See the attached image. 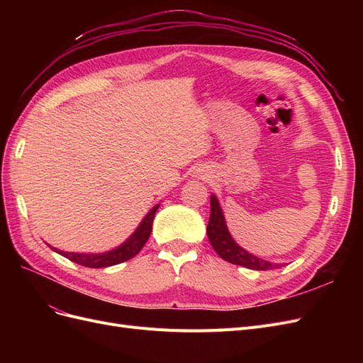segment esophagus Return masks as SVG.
<instances>
[{
	"mask_svg": "<svg viewBox=\"0 0 363 363\" xmlns=\"http://www.w3.org/2000/svg\"><path fill=\"white\" fill-rule=\"evenodd\" d=\"M201 177H203V175H201ZM203 179H204V177H203Z\"/></svg>",
	"mask_w": 363,
	"mask_h": 363,
	"instance_id": "obj_1",
	"label": "esophagus"
}]
</instances>
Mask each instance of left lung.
I'll return each mask as SVG.
<instances>
[{"label": "left lung", "instance_id": "8db88e82", "mask_svg": "<svg viewBox=\"0 0 363 363\" xmlns=\"http://www.w3.org/2000/svg\"><path fill=\"white\" fill-rule=\"evenodd\" d=\"M207 238L211 240L213 250L218 252V256L233 263V265L245 267L248 269L256 271L280 268L279 263H271L268 260L256 257L255 255H251V252L245 251L242 247H239L235 242V239L227 228L223 208L219 206V201L215 195H211V218H208L207 224Z\"/></svg>", "mask_w": 363, "mask_h": 363}]
</instances>
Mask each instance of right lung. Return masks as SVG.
Wrapping results in <instances>:
<instances>
[{"mask_svg":"<svg viewBox=\"0 0 363 363\" xmlns=\"http://www.w3.org/2000/svg\"><path fill=\"white\" fill-rule=\"evenodd\" d=\"M159 208V204H156L151 211L145 215V218L142 219V223L138 225L136 232L131 235L124 244H121L115 250H111L107 252H100V255H83V252H68V251H62L51 247L59 255L63 257L69 259L71 262L79 263V265L87 267V268H106V267H112L118 265V263H123L125 260H130L131 257H135L138 252L142 250V247L145 245L151 235V228H152V219L156 216V212Z\"/></svg>","mask_w":363,"mask_h":363,"instance_id":"add662e5","label":"right lung"}]
</instances>
